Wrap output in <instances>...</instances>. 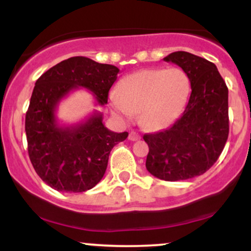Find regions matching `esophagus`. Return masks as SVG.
<instances>
[{"label":"esophagus","mask_w":251,"mask_h":251,"mask_svg":"<svg viewBox=\"0 0 251 251\" xmlns=\"http://www.w3.org/2000/svg\"><path fill=\"white\" fill-rule=\"evenodd\" d=\"M128 139L132 140V142H135V140H139L140 139V135L135 132H129L128 134Z\"/></svg>","instance_id":"34e87169"}]
</instances>
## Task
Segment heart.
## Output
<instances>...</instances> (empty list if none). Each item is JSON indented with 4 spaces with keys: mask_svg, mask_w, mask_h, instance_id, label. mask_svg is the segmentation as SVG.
<instances>
[{
    "mask_svg": "<svg viewBox=\"0 0 251 251\" xmlns=\"http://www.w3.org/2000/svg\"><path fill=\"white\" fill-rule=\"evenodd\" d=\"M189 93L190 79L181 68L145 70L119 82L118 93L109 96V106L120 120H129L138 113L143 127L157 131L177 118Z\"/></svg>",
    "mask_w": 251,
    "mask_h": 251,
    "instance_id": "1",
    "label": "heart"
}]
</instances>
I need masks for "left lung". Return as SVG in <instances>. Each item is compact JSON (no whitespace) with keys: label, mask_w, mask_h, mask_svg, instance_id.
<instances>
[{"label":"left lung","mask_w":251,"mask_h":251,"mask_svg":"<svg viewBox=\"0 0 251 251\" xmlns=\"http://www.w3.org/2000/svg\"><path fill=\"white\" fill-rule=\"evenodd\" d=\"M164 61L188 74L191 94L183 113L169 128L144 134L146 169L159 179L185 180L203 175L218 159L229 135L227 87L215 63L188 51Z\"/></svg>","instance_id":"left-lung-1"}]
</instances>
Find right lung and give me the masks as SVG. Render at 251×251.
I'll list each match as a JSON object with an SVG mask.
<instances>
[{"label":"right lung","instance_id":"right-lung-1","mask_svg":"<svg viewBox=\"0 0 251 251\" xmlns=\"http://www.w3.org/2000/svg\"><path fill=\"white\" fill-rule=\"evenodd\" d=\"M118 73L113 65L74 56L36 80L25 113L28 153L39 177L54 190L83 192L94 188L105 175L112 149L127 138V132L105 127L102 113L97 111L75 125H60L56 118L59 102L81 87L93 93L97 103H107Z\"/></svg>","mask_w":251,"mask_h":251}]
</instances>
